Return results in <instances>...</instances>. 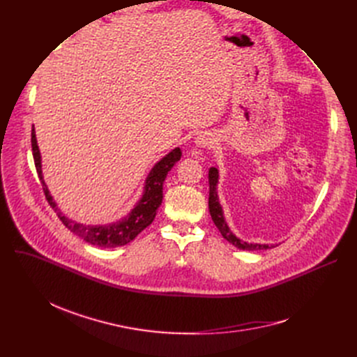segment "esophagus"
I'll list each match as a JSON object with an SVG mask.
<instances>
[{
	"label": "esophagus",
	"mask_w": 357,
	"mask_h": 357,
	"mask_svg": "<svg viewBox=\"0 0 357 357\" xmlns=\"http://www.w3.org/2000/svg\"><path fill=\"white\" fill-rule=\"evenodd\" d=\"M213 142H214V136L211 133H207V131H205V133H201L195 139L197 147H208L213 144Z\"/></svg>",
	"instance_id": "obj_1"
}]
</instances>
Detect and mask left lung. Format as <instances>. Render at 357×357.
<instances>
[{"label": "left lung", "mask_w": 357, "mask_h": 357, "mask_svg": "<svg viewBox=\"0 0 357 357\" xmlns=\"http://www.w3.org/2000/svg\"><path fill=\"white\" fill-rule=\"evenodd\" d=\"M208 182H210V198H208L210 214H211V218H213L214 224H215L217 229L220 230V233L224 238H226L229 243H231L234 248L241 249V250H266V249H272V248L278 246V245H260V243H248V241H243L241 238H238L230 230L226 218H224L222 207H221L220 201H218V194H217L218 169L217 167H210Z\"/></svg>", "instance_id": "obj_1"}]
</instances>
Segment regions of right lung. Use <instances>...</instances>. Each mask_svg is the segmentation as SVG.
<instances>
[{
    "label": "right lung",
    "mask_w": 357,
    "mask_h": 357,
    "mask_svg": "<svg viewBox=\"0 0 357 357\" xmlns=\"http://www.w3.org/2000/svg\"><path fill=\"white\" fill-rule=\"evenodd\" d=\"M31 149H33V158L34 165L37 169V175L40 178V182L43 185V191L46 195L47 202L50 207L56 211L61 221L65 226L78 237L84 238L89 245L98 246V248H119L124 246L131 240H135L139 233H142L147 226L152 224L155 220L156 211L160 207L162 198H163V182L171 171L174 165L181 159L182 152L179 147H175L167 155H165L155 166L150 169V172L144 181V188L140 199L135 204L133 210H131L126 217L120 218L119 221L109 222V224H97V226H86V224L73 221L69 217H66L58 205L53 201V197L50 195L47 185L43 179L42 172V156L39 146H37L36 140V131L31 130Z\"/></svg>",
    "instance_id": "1"
}]
</instances>
